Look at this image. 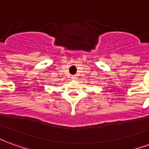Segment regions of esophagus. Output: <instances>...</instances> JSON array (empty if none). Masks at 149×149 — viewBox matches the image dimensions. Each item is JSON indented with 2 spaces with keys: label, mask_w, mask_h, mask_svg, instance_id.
<instances>
[{
  "label": "esophagus",
  "mask_w": 149,
  "mask_h": 149,
  "mask_svg": "<svg viewBox=\"0 0 149 149\" xmlns=\"http://www.w3.org/2000/svg\"><path fill=\"white\" fill-rule=\"evenodd\" d=\"M77 77H76V76H72V80H73V81H75V80H77Z\"/></svg>",
  "instance_id": "obj_1"
}]
</instances>
